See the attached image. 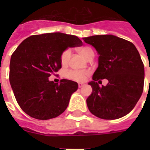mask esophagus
<instances>
[{"label":"esophagus","instance_id":"1","mask_svg":"<svg viewBox=\"0 0 150 150\" xmlns=\"http://www.w3.org/2000/svg\"><path fill=\"white\" fill-rule=\"evenodd\" d=\"M84 83H82V82H79V88H82V86H84Z\"/></svg>","mask_w":150,"mask_h":150}]
</instances>
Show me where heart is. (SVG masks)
<instances>
[{"mask_svg": "<svg viewBox=\"0 0 150 150\" xmlns=\"http://www.w3.org/2000/svg\"><path fill=\"white\" fill-rule=\"evenodd\" d=\"M79 52L87 60H90L94 57V51L90 47L88 46H83L79 48ZM71 52L70 49H66L64 50L61 54V62L62 65H67L70 61L71 57ZM90 74L89 71H79V70H74L71 69L68 70L65 74V76L68 79H70L78 81V82H83L86 80V77Z\"/></svg>", "mask_w": 150, "mask_h": 150, "instance_id": "1", "label": "heart"}]
</instances>
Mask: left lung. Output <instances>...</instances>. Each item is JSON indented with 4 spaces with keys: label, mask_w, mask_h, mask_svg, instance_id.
I'll return each instance as SVG.
<instances>
[{
    "label": "left lung",
    "mask_w": 150,
    "mask_h": 150,
    "mask_svg": "<svg viewBox=\"0 0 150 150\" xmlns=\"http://www.w3.org/2000/svg\"><path fill=\"white\" fill-rule=\"evenodd\" d=\"M83 40L100 55L98 68L89 82L93 89L86 100L89 111L106 120L125 116L143 91L144 64L139 53L132 43L113 35L92 36ZM103 78L108 83L100 87L98 83Z\"/></svg>",
    "instance_id": "1"
}]
</instances>
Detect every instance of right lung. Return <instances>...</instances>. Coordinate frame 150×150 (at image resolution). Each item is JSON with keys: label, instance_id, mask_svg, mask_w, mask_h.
<instances>
[{"label": "right lung", "instance_id": "1", "mask_svg": "<svg viewBox=\"0 0 150 150\" xmlns=\"http://www.w3.org/2000/svg\"><path fill=\"white\" fill-rule=\"evenodd\" d=\"M82 44L77 36L61 33L33 35L20 43L11 57L9 81L25 114L48 120L65 110L78 83L68 79L54 83L49 77L61 68V53Z\"/></svg>", "mask_w": 150, "mask_h": 150}]
</instances>
